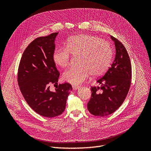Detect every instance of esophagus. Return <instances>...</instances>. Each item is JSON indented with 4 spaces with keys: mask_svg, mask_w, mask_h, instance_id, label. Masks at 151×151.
I'll list each match as a JSON object with an SVG mask.
<instances>
[{
    "mask_svg": "<svg viewBox=\"0 0 151 151\" xmlns=\"http://www.w3.org/2000/svg\"><path fill=\"white\" fill-rule=\"evenodd\" d=\"M72 88H73V90H78V89L79 88V86L73 85V86H72Z\"/></svg>",
    "mask_w": 151,
    "mask_h": 151,
    "instance_id": "1",
    "label": "esophagus"
}]
</instances>
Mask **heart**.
Wrapping results in <instances>:
<instances>
[{
  "instance_id": "b5f03b06",
  "label": "heart",
  "mask_w": 151,
  "mask_h": 151,
  "mask_svg": "<svg viewBox=\"0 0 151 151\" xmlns=\"http://www.w3.org/2000/svg\"><path fill=\"white\" fill-rule=\"evenodd\" d=\"M70 54L78 55V66L64 72L62 79L72 85H79L91 75L99 76L104 74L111 64L113 51L109 42L91 35H78L69 37L65 47L56 48L52 60L56 66L66 68L70 64Z\"/></svg>"
}]
</instances>
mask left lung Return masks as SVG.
Returning a JSON list of instances; mask_svg holds the SVG:
<instances>
[{"label":"left lung","mask_w":151,"mask_h":151,"mask_svg":"<svg viewBox=\"0 0 151 151\" xmlns=\"http://www.w3.org/2000/svg\"><path fill=\"white\" fill-rule=\"evenodd\" d=\"M115 43L116 54L111 66L97 81L100 87H92L88 110L94 116L113 114L121 106L130 87L132 66L127 51L121 42L111 36Z\"/></svg>","instance_id":"1"}]
</instances>
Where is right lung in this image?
<instances>
[{"instance_id": "add662e5", "label": "right lung", "mask_w": 151, "mask_h": 151, "mask_svg": "<svg viewBox=\"0 0 151 151\" xmlns=\"http://www.w3.org/2000/svg\"><path fill=\"white\" fill-rule=\"evenodd\" d=\"M58 34L32 41L23 54L18 70V83L24 99L34 111L47 118L64 112L72 90L68 83L59 84L54 91L50 89L51 83L57 84L60 75L52 60Z\"/></svg>"}]
</instances>
